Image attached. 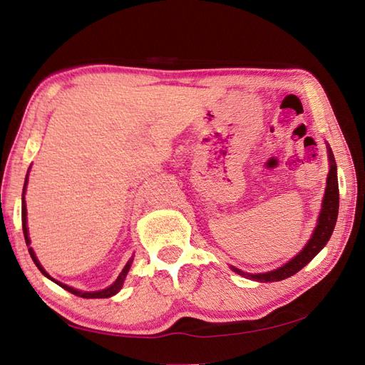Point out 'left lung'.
<instances>
[{
	"label": "left lung",
	"instance_id": "left-lung-1",
	"mask_svg": "<svg viewBox=\"0 0 365 365\" xmlns=\"http://www.w3.org/2000/svg\"><path fill=\"white\" fill-rule=\"evenodd\" d=\"M327 152H328V161H330V170H328L327 176V187L322 200V209L319 213L317 225L311 234L307 245L302 247V251L292 257L289 262H287L283 266H279L277 269H272L268 272H260V274H251L245 272L242 269L235 268V266L230 264V269L237 272L242 277L251 279L255 282H280L285 280L291 275L299 272L304 266H307L314 257L324 250L328 240H330L333 229L336 226L337 220V212H339V185H337V167L334 163V156L330 145L327 144Z\"/></svg>",
	"mask_w": 365,
	"mask_h": 365
}]
</instances>
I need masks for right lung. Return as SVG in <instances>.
Masks as SVG:
<instances>
[{
	"mask_svg": "<svg viewBox=\"0 0 365 365\" xmlns=\"http://www.w3.org/2000/svg\"><path fill=\"white\" fill-rule=\"evenodd\" d=\"M28 173H29V172H28ZM26 185H28V175H26L24 187H23V197H21V221H23V234H24L26 245L29 246V245H31V238H29V229H28V209H26V201H24ZM29 254H31V257H32L34 263L37 264V268L41 271V274L44 275V277H48L49 280L57 283V285L61 287L63 289H66V291H69V292H73L74 296L83 297V299H106V297H111V296H114V294H118V292H119V291L122 289V287H123V282H125V277H127V274H128V271H130V266H131V263H133V257H131V259L127 262V264L123 266V269H122V272L119 274V277L115 279L114 283H111V285H110L108 288L99 289V291H80V289H76V288L69 287V285H65V283H61V282L56 280L54 277H51V275H49L46 271H44V268L41 266V263L38 262L37 255H35V252H34V250H32L31 246H29Z\"/></svg>",
	"mask_w": 365,
	"mask_h": 365,
	"instance_id": "obj_1",
	"label": "right lung"
}]
</instances>
